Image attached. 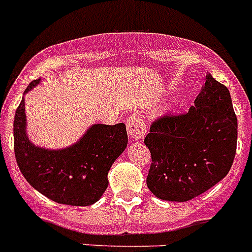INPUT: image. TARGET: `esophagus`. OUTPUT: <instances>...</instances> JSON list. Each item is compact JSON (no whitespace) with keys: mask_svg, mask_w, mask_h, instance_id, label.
<instances>
[{"mask_svg":"<svg viewBox=\"0 0 252 252\" xmlns=\"http://www.w3.org/2000/svg\"><path fill=\"white\" fill-rule=\"evenodd\" d=\"M126 130H128V136H129L130 140L138 141L144 138L145 134H146V126H145L142 118L134 114L126 120Z\"/></svg>","mask_w":252,"mask_h":252,"instance_id":"obj_1","label":"esophagus"}]
</instances>
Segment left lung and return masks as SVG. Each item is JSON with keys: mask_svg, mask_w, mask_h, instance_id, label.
I'll return each mask as SVG.
<instances>
[{"mask_svg": "<svg viewBox=\"0 0 252 252\" xmlns=\"http://www.w3.org/2000/svg\"><path fill=\"white\" fill-rule=\"evenodd\" d=\"M188 114L163 116L150 126L146 184L155 197L188 202L221 181L237 149V116L228 88L207 73Z\"/></svg>", "mask_w": 252, "mask_h": 252, "instance_id": "1", "label": "left lung"}]
</instances>
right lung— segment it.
Returning a JSON list of instances; mask_svg holds the SVG:
<instances>
[{"instance_id": "right-lung-1", "label": "right lung", "mask_w": 252, "mask_h": 252, "mask_svg": "<svg viewBox=\"0 0 252 252\" xmlns=\"http://www.w3.org/2000/svg\"><path fill=\"white\" fill-rule=\"evenodd\" d=\"M40 79L27 87L32 91ZM128 144L126 124H93L77 142L64 149L40 147L27 134L24 98L14 118V151L24 179L57 203L91 206L103 195L108 171Z\"/></svg>"}]
</instances>
